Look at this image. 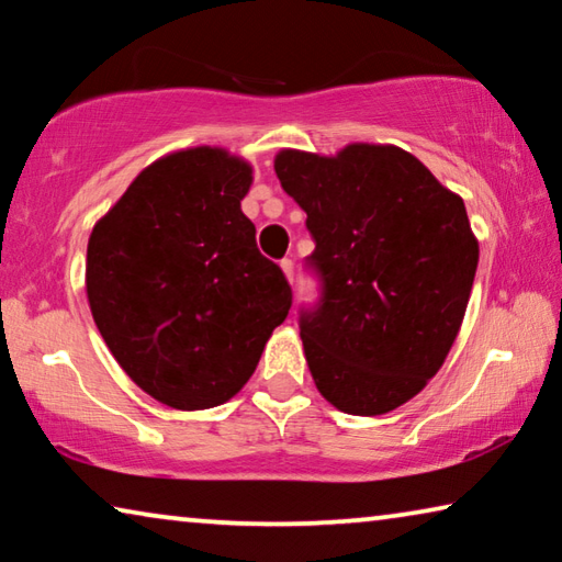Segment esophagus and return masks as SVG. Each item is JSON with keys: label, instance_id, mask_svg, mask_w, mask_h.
Returning <instances> with one entry per match:
<instances>
[{"label": "esophagus", "instance_id": "esophagus-1", "mask_svg": "<svg viewBox=\"0 0 562 562\" xmlns=\"http://www.w3.org/2000/svg\"><path fill=\"white\" fill-rule=\"evenodd\" d=\"M280 268H282V272H284V278H288L290 282L294 280V262L290 260V258H284V260H280Z\"/></svg>", "mask_w": 562, "mask_h": 562}]
</instances>
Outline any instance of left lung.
Instances as JSON below:
<instances>
[{
	"mask_svg": "<svg viewBox=\"0 0 562 562\" xmlns=\"http://www.w3.org/2000/svg\"><path fill=\"white\" fill-rule=\"evenodd\" d=\"M274 173L315 240L322 294L300 312L312 379L339 412H392L439 372L461 329L479 268L465 205L396 146L284 148Z\"/></svg>",
	"mask_w": 562,
	"mask_h": 562,
	"instance_id": "1",
	"label": "left lung"
}]
</instances>
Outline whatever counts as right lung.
<instances>
[{"instance_id": "1", "label": "right lung", "mask_w": 562, "mask_h": 562, "mask_svg": "<svg viewBox=\"0 0 562 562\" xmlns=\"http://www.w3.org/2000/svg\"><path fill=\"white\" fill-rule=\"evenodd\" d=\"M252 168L198 146L140 170L93 225L91 315L123 372L160 404H225L292 307L282 270L240 211Z\"/></svg>"}]
</instances>
